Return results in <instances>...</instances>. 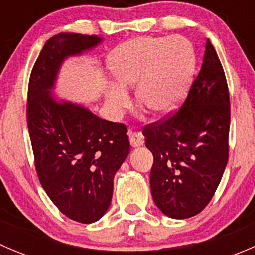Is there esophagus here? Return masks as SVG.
<instances>
[{
	"mask_svg": "<svg viewBox=\"0 0 255 255\" xmlns=\"http://www.w3.org/2000/svg\"><path fill=\"white\" fill-rule=\"evenodd\" d=\"M128 137H129L130 145H132L133 148H138V146L143 145L144 137H143L142 133L129 129V130H128Z\"/></svg>",
	"mask_w": 255,
	"mask_h": 255,
	"instance_id": "1",
	"label": "esophagus"
}]
</instances>
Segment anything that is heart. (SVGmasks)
<instances>
[{"label":"heart","instance_id":"obj_1","mask_svg":"<svg viewBox=\"0 0 255 255\" xmlns=\"http://www.w3.org/2000/svg\"><path fill=\"white\" fill-rule=\"evenodd\" d=\"M195 66L191 44L182 37H135L117 47L107 58L115 86L105 94L107 111L120 116L129 104L126 90L135 85L138 106L164 117L184 100Z\"/></svg>","mask_w":255,"mask_h":255}]
</instances>
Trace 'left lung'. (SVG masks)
<instances>
[{
  "label": "left lung",
  "mask_w": 255,
  "mask_h": 255,
  "mask_svg": "<svg viewBox=\"0 0 255 255\" xmlns=\"http://www.w3.org/2000/svg\"><path fill=\"white\" fill-rule=\"evenodd\" d=\"M230 120L225 71L207 39L201 70L179 111L143 129L154 156L151 196L164 215L184 220L211 201L228 161Z\"/></svg>",
  "instance_id": "1"
}]
</instances>
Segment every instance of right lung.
I'll use <instances>...</instances> for the list:
<instances>
[{
    "instance_id": "add662e5",
    "label": "right lung",
    "mask_w": 255,
    "mask_h": 255,
    "mask_svg": "<svg viewBox=\"0 0 255 255\" xmlns=\"http://www.w3.org/2000/svg\"><path fill=\"white\" fill-rule=\"evenodd\" d=\"M102 40L79 33L51 37L28 86L27 123L39 181L60 212L81 223L96 222L109 210L113 177L129 154L127 128L84 105L56 99L53 90L64 61Z\"/></svg>"
}]
</instances>
